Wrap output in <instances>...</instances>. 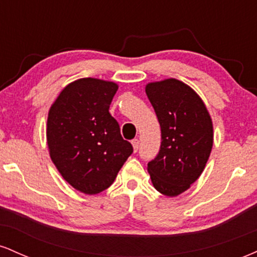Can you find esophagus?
Segmentation results:
<instances>
[{"mask_svg":"<svg viewBox=\"0 0 257 257\" xmlns=\"http://www.w3.org/2000/svg\"><path fill=\"white\" fill-rule=\"evenodd\" d=\"M139 140L138 139H134V140L132 141V145H133V150H134V152H137L138 151V149H139Z\"/></svg>","mask_w":257,"mask_h":257,"instance_id":"1","label":"esophagus"}]
</instances>
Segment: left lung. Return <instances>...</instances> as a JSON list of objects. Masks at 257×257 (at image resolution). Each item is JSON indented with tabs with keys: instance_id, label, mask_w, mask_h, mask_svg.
Instances as JSON below:
<instances>
[{
	"instance_id": "left-lung-1",
	"label": "left lung",
	"mask_w": 257,
	"mask_h": 257,
	"mask_svg": "<svg viewBox=\"0 0 257 257\" xmlns=\"http://www.w3.org/2000/svg\"><path fill=\"white\" fill-rule=\"evenodd\" d=\"M145 91L162 132L161 150L147 172L158 192L176 197L204 170L213 149V120L202 98L179 79L150 82Z\"/></svg>"
}]
</instances>
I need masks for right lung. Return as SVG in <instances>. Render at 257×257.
<instances>
[{
    "mask_svg": "<svg viewBox=\"0 0 257 257\" xmlns=\"http://www.w3.org/2000/svg\"><path fill=\"white\" fill-rule=\"evenodd\" d=\"M118 84L79 78L60 91L47 119V145L64 180L84 194L108 188L133 152L108 108Z\"/></svg>",
    "mask_w": 257,
    "mask_h": 257,
    "instance_id": "right-lung-1",
    "label": "right lung"
}]
</instances>
